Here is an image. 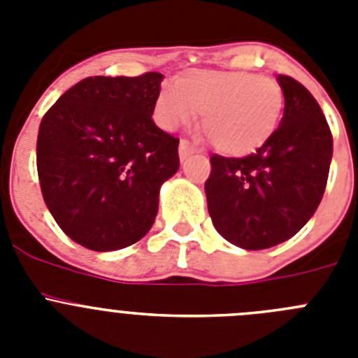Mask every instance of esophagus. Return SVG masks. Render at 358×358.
<instances>
[{
    "label": "esophagus",
    "mask_w": 358,
    "mask_h": 358,
    "mask_svg": "<svg viewBox=\"0 0 358 358\" xmlns=\"http://www.w3.org/2000/svg\"><path fill=\"white\" fill-rule=\"evenodd\" d=\"M192 154H195L194 145L189 143L188 140H181V143H179V157H181V161H186Z\"/></svg>",
    "instance_id": "obj_1"
}]
</instances>
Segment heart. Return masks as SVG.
<instances>
[{"label":"heart","instance_id":"heart-1","mask_svg":"<svg viewBox=\"0 0 358 358\" xmlns=\"http://www.w3.org/2000/svg\"><path fill=\"white\" fill-rule=\"evenodd\" d=\"M285 98L273 78L245 71L192 69L164 82L154 103V120L177 131L201 113V129L217 150L245 156L264 147L280 125Z\"/></svg>","mask_w":358,"mask_h":358}]
</instances>
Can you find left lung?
I'll list each match as a JSON object with an SVG mask.
<instances>
[{
    "label": "left lung",
    "instance_id": "1",
    "mask_svg": "<svg viewBox=\"0 0 358 358\" xmlns=\"http://www.w3.org/2000/svg\"><path fill=\"white\" fill-rule=\"evenodd\" d=\"M285 110L273 138L245 157L211 156L206 189L215 229L242 249L292 238L315 213L327 188L334 140L305 85L278 75Z\"/></svg>",
    "mask_w": 358,
    "mask_h": 358
}]
</instances>
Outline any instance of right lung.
Wrapping results in <instances>:
<instances>
[{
	"mask_svg": "<svg viewBox=\"0 0 358 358\" xmlns=\"http://www.w3.org/2000/svg\"><path fill=\"white\" fill-rule=\"evenodd\" d=\"M161 73L87 77L44 115L37 173L66 235L91 251H116L150 231L159 189L179 170V140L152 113Z\"/></svg>",
	"mask_w": 358,
	"mask_h": 358,
	"instance_id": "add662e5",
	"label": "right lung"
}]
</instances>
